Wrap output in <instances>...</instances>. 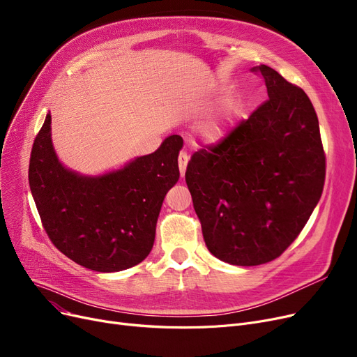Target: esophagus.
I'll use <instances>...</instances> for the list:
<instances>
[{
  "mask_svg": "<svg viewBox=\"0 0 357 357\" xmlns=\"http://www.w3.org/2000/svg\"><path fill=\"white\" fill-rule=\"evenodd\" d=\"M188 162H190L188 155H186L185 152H181L179 156H178V165H179V171H181V175H182V176L185 175L186 165H188Z\"/></svg>",
  "mask_w": 357,
  "mask_h": 357,
  "instance_id": "1",
  "label": "esophagus"
}]
</instances>
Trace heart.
I'll return each mask as SVG.
<instances>
[{
	"label": "heart",
	"mask_w": 357,
	"mask_h": 357,
	"mask_svg": "<svg viewBox=\"0 0 357 357\" xmlns=\"http://www.w3.org/2000/svg\"><path fill=\"white\" fill-rule=\"evenodd\" d=\"M201 135L208 142H218L226 135V120L220 117H210L199 126Z\"/></svg>",
	"instance_id": "obj_1"
}]
</instances>
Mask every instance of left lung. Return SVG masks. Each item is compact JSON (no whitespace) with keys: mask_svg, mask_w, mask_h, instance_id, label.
Returning <instances> with one entry per match:
<instances>
[{"mask_svg":"<svg viewBox=\"0 0 357 357\" xmlns=\"http://www.w3.org/2000/svg\"><path fill=\"white\" fill-rule=\"evenodd\" d=\"M268 100L191 156L185 181L205 245L222 261L257 266L282 255L323 194L326 153L303 88L260 65Z\"/></svg>","mask_w":357,"mask_h":357,"instance_id":"1","label":"left lung"}]
</instances>
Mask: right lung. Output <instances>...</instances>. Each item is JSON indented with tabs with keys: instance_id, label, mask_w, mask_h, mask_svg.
<instances>
[{
	"instance_id": "add662e5",
	"label": "right lung",
	"mask_w": 357,
	"mask_h": 357,
	"mask_svg": "<svg viewBox=\"0 0 357 357\" xmlns=\"http://www.w3.org/2000/svg\"><path fill=\"white\" fill-rule=\"evenodd\" d=\"M50 114L37 133L29 183L43 229L54 248L97 272L139 265L155 243L167 191L179 179L181 136H169L155 153L97 178L68 171L50 139Z\"/></svg>"
}]
</instances>
